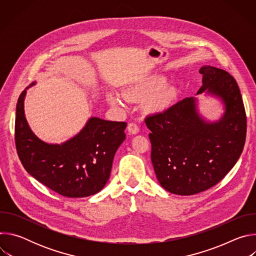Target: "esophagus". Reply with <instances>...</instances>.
Here are the masks:
<instances>
[{
  "label": "esophagus",
  "instance_id": "1",
  "mask_svg": "<svg viewBox=\"0 0 256 256\" xmlns=\"http://www.w3.org/2000/svg\"><path fill=\"white\" fill-rule=\"evenodd\" d=\"M128 132H130L132 134H136L140 132V128L136 122H130L128 126Z\"/></svg>",
  "mask_w": 256,
  "mask_h": 256
}]
</instances>
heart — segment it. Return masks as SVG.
Listing matches in <instances>:
<instances>
[{
	"instance_id": "b5f03b06",
	"label": "heart",
	"mask_w": 256,
	"mask_h": 256,
	"mask_svg": "<svg viewBox=\"0 0 256 256\" xmlns=\"http://www.w3.org/2000/svg\"><path fill=\"white\" fill-rule=\"evenodd\" d=\"M163 83L162 82H153L150 84H146L142 86L132 87L124 92V98L128 101H140L144 98H149L153 96L158 92V93L153 98V105L157 109H163L169 105L172 100L173 93L170 89H162ZM108 101L112 104H120V100L116 95H109Z\"/></svg>"
}]
</instances>
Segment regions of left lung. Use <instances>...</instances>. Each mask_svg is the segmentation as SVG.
Segmentation results:
<instances>
[{"mask_svg": "<svg viewBox=\"0 0 256 256\" xmlns=\"http://www.w3.org/2000/svg\"><path fill=\"white\" fill-rule=\"evenodd\" d=\"M200 72L202 86L198 94L206 90L225 103L220 122H206L192 97L144 120L151 130V160L158 181L179 196L196 194L218 184L236 164L246 138V114L236 80L212 66Z\"/></svg>", "mask_w": 256, "mask_h": 256, "instance_id": "left-lung-1", "label": "left lung"}]
</instances>
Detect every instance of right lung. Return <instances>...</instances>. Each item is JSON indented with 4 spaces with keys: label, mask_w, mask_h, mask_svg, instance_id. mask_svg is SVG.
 I'll return each instance as SVG.
<instances>
[{
    "label": "right lung",
    "mask_w": 256,
    "mask_h": 256,
    "mask_svg": "<svg viewBox=\"0 0 256 256\" xmlns=\"http://www.w3.org/2000/svg\"><path fill=\"white\" fill-rule=\"evenodd\" d=\"M25 94L26 90L18 99L15 120L16 150L25 170L64 196L85 198L100 192L110 176L114 154L126 140V122L92 118L72 138L62 144H46L28 126Z\"/></svg>",
    "instance_id": "1"
}]
</instances>
